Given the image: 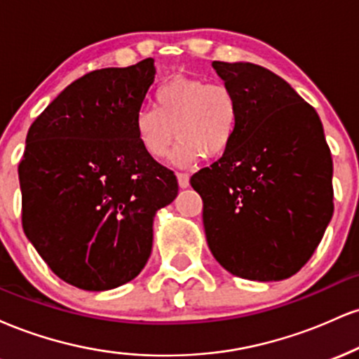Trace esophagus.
<instances>
[{
    "instance_id": "34e87169",
    "label": "esophagus",
    "mask_w": 359,
    "mask_h": 359,
    "mask_svg": "<svg viewBox=\"0 0 359 359\" xmlns=\"http://www.w3.org/2000/svg\"><path fill=\"white\" fill-rule=\"evenodd\" d=\"M177 180H179V185L182 189L189 187V175L187 174H182V172H179V174H177Z\"/></svg>"
}]
</instances>
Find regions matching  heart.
I'll return each instance as SVG.
<instances>
[{
	"label": "heart",
	"mask_w": 359,
	"mask_h": 359,
	"mask_svg": "<svg viewBox=\"0 0 359 359\" xmlns=\"http://www.w3.org/2000/svg\"><path fill=\"white\" fill-rule=\"evenodd\" d=\"M240 101L224 82L177 77L156 90L155 106H142L133 118L138 145L151 158H162L174 143L172 162L191 167L204 155L224 154L240 128Z\"/></svg>",
	"instance_id": "obj_1"
}]
</instances>
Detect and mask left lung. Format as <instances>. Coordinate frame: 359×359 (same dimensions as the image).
<instances>
[{
	"label": "left lung",
	"instance_id": "1",
	"mask_svg": "<svg viewBox=\"0 0 359 359\" xmlns=\"http://www.w3.org/2000/svg\"><path fill=\"white\" fill-rule=\"evenodd\" d=\"M236 93L240 128L191 177L205 240L236 277L278 282L309 262L332 217V158L319 114L290 84L250 62H212Z\"/></svg>",
	"mask_w": 359,
	"mask_h": 359
}]
</instances>
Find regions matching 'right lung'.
<instances>
[{
	"mask_svg": "<svg viewBox=\"0 0 359 359\" xmlns=\"http://www.w3.org/2000/svg\"><path fill=\"white\" fill-rule=\"evenodd\" d=\"M154 59L74 81L35 119L18 165L23 231L57 277L101 292L147 265L154 217L179 184L138 145Z\"/></svg>",
	"mask_w": 359,
	"mask_h": 359,
	"instance_id": "add662e5",
	"label": "right lung"
}]
</instances>
